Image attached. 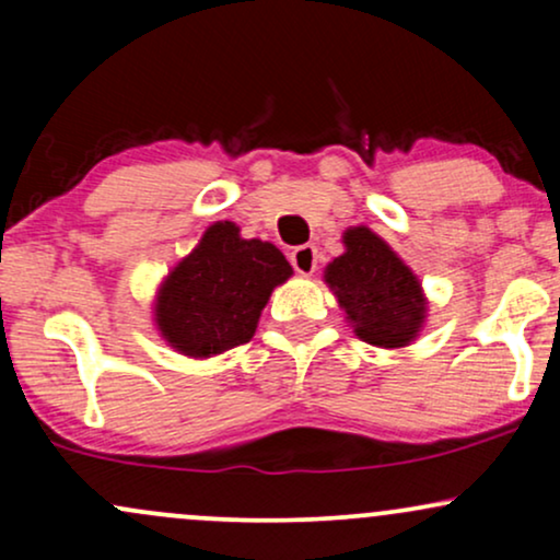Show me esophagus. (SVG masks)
Returning a JSON list of instances; mask_svg holds the SVG:
<instances>
[{"mask_svg": "<svg viewBox=\"0 0 560 560\" xmlns=\"http://www.w3.org/2000/svg\"><path fill=\"white\" fill-rule=\"evenodd\" d=\"M289 260H292L294 271L302 276H311L318 268V249L313 244H300L289 253Z\"/></svg>", "mask_w": 560, "mask_h": 560, "instance_id": "esophagus-1", "label": "esophagus"}]
</instances>
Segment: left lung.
<instances>
[{
	"label": "left lung",
	"instance_id": "obj_1",
	"mask_svg": "<svg viewBox=\"0 0 560 560\" xmlns=\"http://www.w3.org/2000/svg\"><path fill=\"white\" fill-rule=\"evenodd\" d=\"M345 253L326 266L324 279L352 331L376 347H405L419 337L427 318L421 281L365 226L345 231Z\"/></svg>",
	"mask_w": 560,
	"mask_h": 560
}]
</instances>
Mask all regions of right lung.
<instances>
[{
	"mask_svg": "<svg viewBox=\"0 0 560 560\" xmlns=\"http://www.w3.org/2000/svg\"><path fill=\"white\" fill-rule=\"evenodd\" d=\"M292 276L271 242L242 240L240 226L218 221L158 289L155 324L173 350L213 358L253 339L262 307Z\"/></svg>",
	"mask_w": 560,
	"mask_h": 560,
	"instance_id": "obj_1",
	"label": "right lung"
}]
</instances>
